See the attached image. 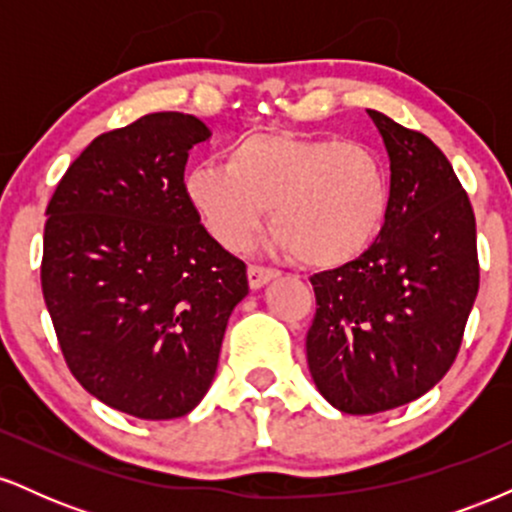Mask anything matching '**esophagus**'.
<instances>
[{"label":"esophagus","mask_w":512,"mask_h":512,"mask_svg":"<svg viewBox=\"0 0 512 512\" xmlns=\"http://www.w3.org/2000/svg\"><path fill=\"white\" fill-rule=\"evenodd\" d=\"M276 276V269H269V267H262V264H250L248 267V281L252 289H260V286L269 284Z\"/></svg>","instance_id":"esophagus-1"}]
</instances>
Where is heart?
<instances>
[{
  "label": "heart",
  "instance_id": "obj_1",
  "mask_svg": "<svg viewBox=\"0 0 512 512\" xmlns=\"http://www.w3.org/2000/svg\"><path fill=\"white\" fill-rule=\"evenodd\" d=\"M185 197L223 248H245L272 209L276 248L313 269H337L380 236L392 182L368 144L252 132L228 146L226 166L192 168Z\"/></svg>",
  "mask_w": 512,
  "mask_h": 512
}]
</instances>
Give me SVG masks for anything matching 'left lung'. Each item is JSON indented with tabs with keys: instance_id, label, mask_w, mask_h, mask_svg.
I'll return each mask as SVG.
<instances>
[{
	"instance_id": "obj_1",
	"label": "left lung",
	"mask_w": 512,
	"mask_h": 512,
	"mask_svg": "<svg viewBox=\"0 0 512 512\" xmlns=\"http://www.w3.org/2000/svg\"><path fill=\"white\" fill-rule=\"evenodd\" d=\"M390 154V211L375 243L310 279L305 337L320 395L344 414H378L426 395L448 373L479 291L477 221L443 151L368 110Z\"/></svg>"
}]
</instances>
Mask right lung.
<instances>
[{
	"mask_svg": "<svg viewBox=\"0 0 512 512\" xmlns=\"http://www.w3.org/2000/svg\"><path fill=\"white\" fill-rule=\"evenodd\" d=\"M195 115L151 113L76 156L48 204L40 286L69 370L103 404L146 421L207 395L245 262L185 197Z\"/></svg>",
	"mask_w": 512,
	"mask_h": 512,
	"instance_id": "1",
	"label": "right lung"
}]
</instances>
